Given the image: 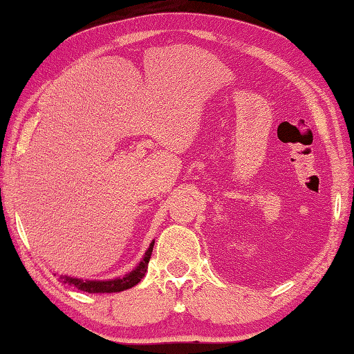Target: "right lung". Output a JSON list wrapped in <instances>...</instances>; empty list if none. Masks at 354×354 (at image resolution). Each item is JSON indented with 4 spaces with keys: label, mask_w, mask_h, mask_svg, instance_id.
Returning <instances> with one entry per match:
<instances>
[{
    "label": "right lung",
    "mask_w": 354,
    "mask_h": 354,
    "mask_svg": "<svg viewBox=\"0 0 354 354\" xmlns=\"http://www.w3.org/2000/svg\"><path fill=\"white\" fill-rule=\"evenodd\" d=\"M152 246H154V242L149 245L148 251L143 257L142 262L138 263L137 268L134 271H131L129 274H126L122 279H114V281H80V279H71V277H62L59 279L64 283H72L75 285L78 290L86 291V292H117V291H124L128 288H132V286L137 285L140 281H142L146 270H148V263L152 254Z\"/></svg>",
    "instance_id": "right-lung-1"
}]
</instances>
